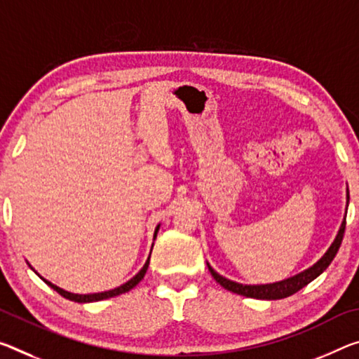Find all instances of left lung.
I'll return each instance as SVG.
<instances>
[{
    "label": "left lung",
    "instance_id": "8db88e82",
    "mask_svg": "<svg viewBox=\"0 0 359 359\" xmlns=\"http://www.w3.org/2000/svg\"><path fill=\"white\" fill-rule=\"evenodd\" d=\"M348 200H350V195H348V191H346V208H348ZM345 224L346 222L344 219L342 225H340V229H339L337 236H335L334 243L331 244V248L327 249L326 254H324L315 265L310 266V269L304 270L302 273H299V275L287 278V280L271 283V284H241V283L226 280V278L219 275V273L215 271L209 264H208V269L214 280L217 281L222 287H225L226 291H230V292L244 295V297L260 299V300H278V299L289 297V295H292L297 291H300V289L305 287L306 284L311 283L315 278L320 276L321 273L326 270L329 265H331V262L334 260L335 254H337V251H339L340 244H342L344 233H345Z\"/></svg>",
    "mask_w": 359,
    "mask_h": 359
}]
</instances>
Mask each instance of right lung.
Masks as SVG:
<instances>
[{
    "label": "right lung",
    "mask_w": 359,
    "mask_h": 359,
    "mask_svg": "<svg viewBox=\"0 0 359 359\" xmlns=\"http://www.w3.org/2000/svg\"><path fill=\"white\" fill-rule=\"evenodd\" d=\"M158 230H159V225L156 226L155 235H153V238H156V233H158ZM149 264H150V255H149V259H147L145 265L142 266V270L137 273V275L130 278V280H129L128 283H124V284H121V286H118V287H115V289H111V291L97 292V294H73V292H68V291H64V289L57 287L55 284H53V283L48 281V280H44V278H43V281L46 283L48 286L53 287L54 291L59 292V294L62 295V297H65V299H68V300H73V302H79V304H86V302H99V300H105V299H110V297H116V295L128 292V291H130V289H133V287L137 286V284H139L142 280H144V276H145V273H147V269H149Z\"/></svg>",
    "instance_id": "right-lung-1"
}]
</instances>
